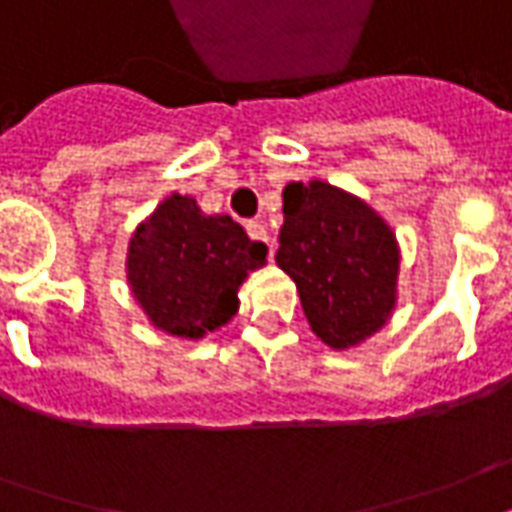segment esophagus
Segmentation results:
<instances>
[{
  "instance_id": "34e87169",
  "label": "esophagus",
  "mask_w": 512,
  "mask_h": 512,
  "mask_svg": "<svg viewBox=\"0 0 512 512\" xmlns=\"http://www.w3.org/2000/svg\"><path fill=\"white\" fill-rule=\"evenodd\" d=\"M246 232H249V238L252 241H263L268 246V260L274 257V241H271V235H268L266 224H260V221H249L246 224Z\"/></svg>"
}]
</instances>
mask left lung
<instances>
[{
	"label": "left lung",
	"mask_w": 512,
	"mask_h": 512,
	"mask_svg": "<svg viewBox=\"0 0 512 512\" xmlns=\"http://www.w3.org/2000/svg\"><path fill=\"white\" fill-rule=\"evenodd\" d=\"M282 213L277 266L296 282L313 332L332 349L366 341L396 305L391 227L366 202L321 180L291 182Z\"/></svg>",
	"instance_id": "left-lung-1"
}]
</instances>
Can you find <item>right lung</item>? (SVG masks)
<instances>
[{
  "instance_id": "right-lung-1",
  "label": "right lung",
  "mask_w": 512,
  "mask_h": 512,
  "mask_svg": "<svg viewBox=\"0 0 512 512\" xmlns=\"http://www.w3.org/2000/svg\"><path fill=\"white\" fill-rule=\"evenodd\" d=\"M268 246L230 216H205L174 194L135 230L127 280L157 330L202 338L238 310V285L266 263Z\"/></svg>"
}]
</instances>
